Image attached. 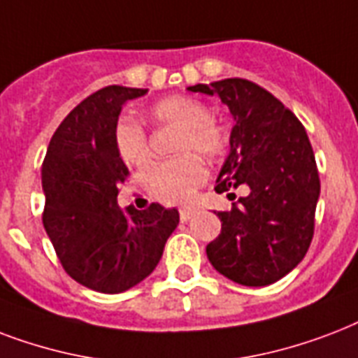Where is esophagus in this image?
I'll use <instances>...</instances> for the list:
<instances>
[{
	"label": "esophagus",
	"instance_id": "obj_1",
	"mask_svg": "<svg viewBox=\"0 0 358 358\" xmlns=\"http://www.w3.org/2000/svg\"><path fill=\"white\" fill-rule=\"evenodd\" d=\"M196 215V210L194 209H181L179 210V217H181V222H188L190 218Z\"/></svg>",
	"mask_w": 358,
	"mask_h": 358
}]
</instances>
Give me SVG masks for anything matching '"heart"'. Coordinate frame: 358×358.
<instances>
[{
  "mask_svg": "<svg viewBox=\"0 0 358 358\" xmlns=\"http://www.w3.org/2000/svg\"><path fill=\"white\" fill-rule=\"evenodd\" d=\"M149 119L159 124L179 127V151H198L207 159H217L228 149V132L210 117V110L203 102L190 96L171 95L151 104ZM113 148L119 159L130 166H145L151 160V148L145 129L140 121L124 115L113 127ZM207 179V168L198 155L185 153L155 164L148 171L145 185L155 198L168 203L190 201Z\"/></svg>",
  "mask_w": 358,
  "mask_h": 358,
  "instance_id": "1",
  "label": "heart"
}]
</instances>
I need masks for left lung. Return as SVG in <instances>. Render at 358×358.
<instances>
[{
  "mask_svg": "<svg viewBox=\"0 0 358 358\" xmlns=\"http://www.w3.org/2000/svg\"><path fill=\"white\" fill-rule=\"evenodd\" d=\"M188 91L218 96L235 121L215 190L248 187V196L217 213L222 231L207 245V257L241 285L274 284L303 262L314 237L321 185L308 134L292 110L250 80Z\"/></svg>",
  "mask_w": 358,
  "mask_h": 358,
  "instance_id": "8db88e82",
  "label": "left lung"
}]
</instances>
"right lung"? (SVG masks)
Wrapping results in <instances>:
<instances>
[{"label": "right lung", "instance_id": "add662e5", "mask_svg": "<svg viewBox=\"0 0 358 358\" xmlns=\"http://www.w3.org/2000/svg\"><path fill=\"white\" fill-rule=\"evenodd\" d=\"M148 90L108 85L82 101L50 140L43 162V224L66 274L101 293L127 292L159 265L177 209L117 205L129 168L113 148L127 101Z\"/></svg>", "mask_w": 358, "mask_h": 358}]
</instances>
